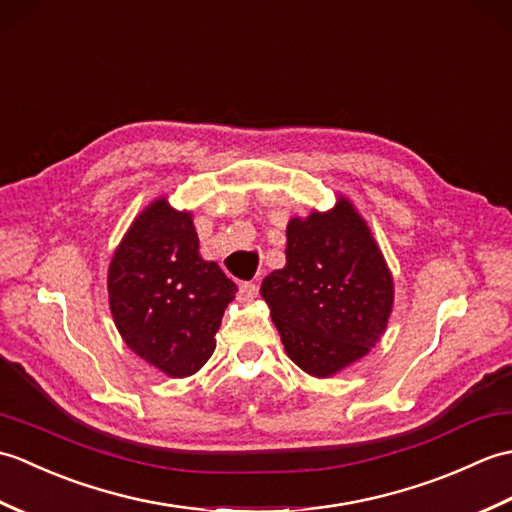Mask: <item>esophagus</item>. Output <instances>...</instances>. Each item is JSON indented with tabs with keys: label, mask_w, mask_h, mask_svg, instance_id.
Here are the masks:
<instances>
[{
	"label": "esophagus",
	"mask_w": 512,
	"mask_h": 512,
	"mask_svg": "<svg viewBox=\"0 0 512 512\" xmlns=\"http://www.w3.org/2000/svg\"><path fill=\"white\" fill-rule=\"evenodd\" d=\"M237 297H239V301H253L257 297V286L253 284V281H244V284L239 286Z\"/></svg>",
	"instance_id": "34e87169"
}]
</instances>
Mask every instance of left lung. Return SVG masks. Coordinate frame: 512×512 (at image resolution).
Returning a JSON list of instances; mask_svg holds the SVG:
<instances>
[{
	"instance_id": "1",
	"label": "left lung",
	"mask_w": 512,
	"mask_h": 512,
	"mask_svg": "<svg viewBox=\"0 0 512 512\" xmlns=\"http://www.w3.org/2000/svg\"><path fill=\"white\" fill-rule=\"evenodd\" d=\"M259 292L290 361L314 378H332L367 356L394 308L383 250L341 193L330 211L292 217L286 266L273 270Z\"/></svg>"
}]
</instances>
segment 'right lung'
<instances>
[{
  "mask_svg": "<svg viewBox=\"0 0 512 512\" xmlns=\"http://www.w3.org/2000/svg\"><path fill=\"white\" fill-rule=\"evenodd\" d=\"M237 286L200 255L191 211L165 195L129 224L107 268L112 319L125 345L169 378L200 372Z\"/></svg>",
  "mask_w": 512,
  "mask_h": 512,
  "instance_id": "add662e5",
  "label": "right lung"
}]
</instances>
